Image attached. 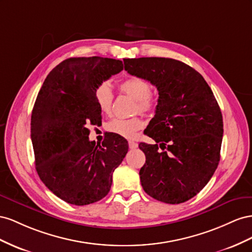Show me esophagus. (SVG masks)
I'll use <instances>...</instances> for the list:
<instances>
[{
	"label": "esophagus",
	"mask_w": 252,
	"mask_h": 252,
	"mask_svg": "<svg viewBox=\"0 0 252 252\" xmlns=\"http://www.w3.org/2000/svg\"><path fill=\"white\" fill-rule=\"evenodd\" d=\"M128 147H130V149H136L138 147V143L137 142H135V141H128Z\"/></svg>",
	"instance_id": "esophagus-1"
}]
</instances>
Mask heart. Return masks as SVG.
Masks as SVG:
<instances>
[{
    "label": "heart",
    "mask_w": 252,
    "mask_h": 252,
    "mask_svg": "<svg viewBox=\"0 0 252 252\" xmlns=\"http://www.w3.org/2000/svg\"><path fill=\"white\" fill-rule=\"evenodd\" d=\"M119 90L124 94L130 96L136 101L135 110L141 113H151L155 110L156 100L151 93V86L145 79L130 77L120 82ZM95 100L99 110L103 114H110L113 107L114 95L109 84L101 83L95 92ZM143 126L140 117L114 118L107 125V130L125 138H133L136 132Z\"/></svg>",
    "instance_id": "obj_1"
}]
</instances>
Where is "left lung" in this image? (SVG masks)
<instances>
[{
  "label": "left lung",
  "mask_w": 252,
  "mask_h": 252,
  "mask_svg": "<svg viewBox=\"0 0 252 252\" xmlns=\"http://www.w3.org/2000/svg\"><path fill=\"white\" fill-rule=\"evenodd\" d=\"M125 69L158 91L155 116L145 134L155 145L139 143L146 163L143 190L167 204L187 202L210 181L220 161L222 116L203 76L170 58L125 59Z\"/></svg>",
  "instance_id": "left-lung-1"
}]
</instances>
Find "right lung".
Instances as JSON below:
<instances>
[{"mask_svg": "<svg viewBox=\"0 0 252 252\" xmlns=\"http://www.w3.org/2000/svg\"><path fill=\"white\" fill-rule=\"evenodd\" d=\"M124 69L120 60L69 58L46 77L32 113L35 170L55 195L71 205L96 203L109 193L112 176L127 153V141L111 134L97 145L90 125L101 122L98 86Z\"/></svg>", "mask_w": 252, "mask_h": 252, "instance_id": "add662e5", "label": "right lung"}]
</instances>
